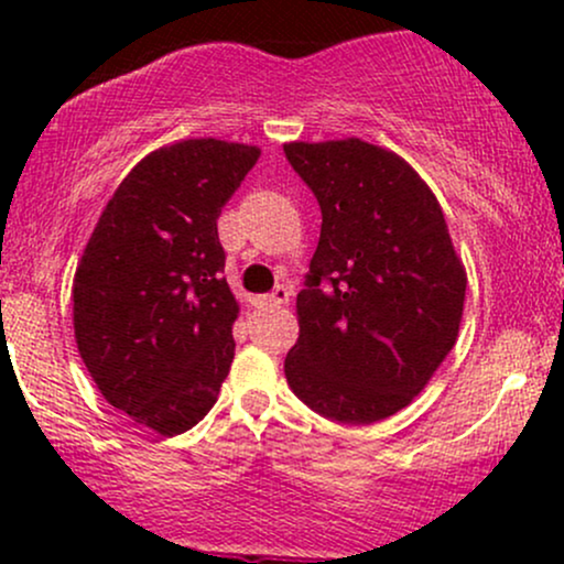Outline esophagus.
<instances>
[{
    "instance_id": "obj_1",
    "label": "esophagus",
    "mask_w": 564,
    "mask_h": 564,
    "mask_svg": "<svg viewBox=\"0 0 564 564\" xmlns=\"http://www.w3.org/2000/svg\"><path fill=\"white\" fill-rule=\"evenodd\" d=\"M289 300H291L289 286H275L270 294L257 296V304H262V307H283V304H289Z\"/></svg>"
}]
</instances>
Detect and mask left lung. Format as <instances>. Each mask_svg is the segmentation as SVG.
Returning a JSON list of instances; mask_svg holds the SVG:
<instances>
[{
    "instance_id": "8db88e82",
    "label": "left lung",
    "mask_w": 564,
    "mask_h": 564,
    "mask_svg": "<svg viewBox=\"0 0 564 564\" xmlns=\"http://www.w3.org/2000/svg\"><path fill=\"white\" fill-rule=\"evenodd\" d=\"M283 153L323 215L286 381L321 416L381 422L456 345L467 273L435 193L398 153L358 138L286 142Z\"/></svg>"
}]
</instances>
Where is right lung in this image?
<instances>
[{"label":"right lung","mask_w":564,"mask_h":564,"mask_svg":"<svg viewBox=\"0 0 564 564\" xmlns=\"http://www.w3.org/2000/svg\"><path fill=\"white\" fill-rule=\"evenodd\" d=\"M260 148L215 138L148 153L116 187L74 278V334L113 408L159 435L217 403L236 341L217 219Z\"/></svg>","instance_id":"obj_1"}]
</instances>
